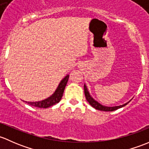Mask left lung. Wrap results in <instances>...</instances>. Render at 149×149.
Returning a JSON list of instances; mask_svg holds the SVG:
<instances>
[{
  "label": "left lung",
  "mask_w": 149,
  "mask_h": 149,
  "mask_svg": "<svg viewBox=\"0 0 149 149\" xmlns=\"http://www.w3.org/2000/svg\"><path fill=\"white\" fill-rule=\"evenodd\" d=\"M84 90H85V95L86 100H87V102L90 103V105H91L92 107H93L94 108L97 109V110H102V111H113V110H117V109L120 108H122V107L125 106V105H126L127 104L129 103L131 100L128 101V102H126V103L123 104V105H119V106H113V107L105 106V105H101V104L99 103L97 101H96L95 100H94L93 97H92V96L90 95V93H89L88 90H87V86H86L85 84L84 85Z\"/></svg>",
  "instance_id": "1"
}]
</instances>
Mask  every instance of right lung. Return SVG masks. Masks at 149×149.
I'll return each instance as SVG.
<instances>
[{"instance_id":"right-lung-1","label":"right lung","mask_w":149,"mask_h":149,"mask_svg":"<svg viewBox=\"0 0 149 149\" xmlns=\"http://www.w3.org/2000/svg\"><path fill=\"white\" fill-rule=\"evenodd\" d=\"M69 76L70 75L67 74V76L64 77L63 79L61 80L60 83L58 85L56 90H55L54 94H52V95L50 96V97H49L45 100H43L41 101H37V102H26V101H25V102L28 103L29 105H31V106L36 107V108H47L49 107L52 106V105L58 103L61 100L62 96H63L64 90L66 85H67Z\"/></svg>"}]
</instances>
